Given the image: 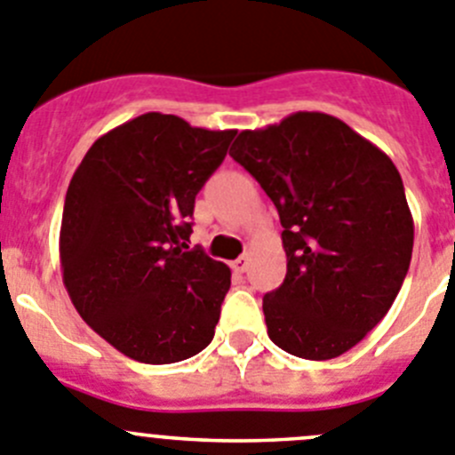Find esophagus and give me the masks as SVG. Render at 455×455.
Returning a JSON list of instances; mask_svg holds the SVG:
<instances>
[{"label":"esophagus","instance_id":"1","mask_svg":"<svg viewBox=\"0 0 455 455\" xmlns=\"http://www.w3.org/2000/svg\"><path fill=\"white\" fill-rule=\"evenodd\" d=\"M231 267L235 271H240V274H244V271H247V267H249V256H240L237 260L231 262Z\"/></svg>","mask_w":455,"mask_h":455}]
</instances>
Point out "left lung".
Listing matches in <instances>:
<instances>
[{
	"label": "left lung",
	"instance_id": "1",
	"mask_svg": "<svg viewBox=\"0 0 455 455\" xmlns=\"http://www.w3.org/2000/svg\"><path fill=\"white\" fill-rule=\"evenodd\" d=\"M228 155L256 177L283 224L287 275L262 299L267 334L325 362L393 305L413 253V215L386 152L323 112L244 130Z\"/></svg>",
	"mask_w": 455,
	"mask_h": 455
}]
</instances>
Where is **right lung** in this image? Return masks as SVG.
Wrapping results in <instances>:
<instances>
[{
    "label": "right lung",
    "mask_w": 455,
    "mask_h": 455,
    "mask_svg": "<svg viewBox=\"0 0 455 455\" xmlns=\"http://www.w3.org/2000/svg\"><path fill=\"white\" fill-rule=\"evenodd\" d=\"M235 130L148 112L93 141L67 188L60 267L84 323L141 363L213 341L231 269L190 249L195 197Z\"/></svg>",
    "instance_id": "obj_1"
}]
</instances>
